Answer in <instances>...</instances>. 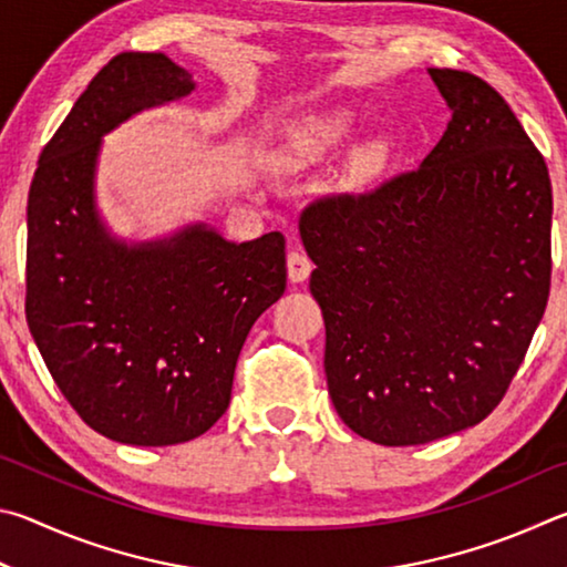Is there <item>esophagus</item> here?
Segmentation results:
<instances>
[{
  "label": "esophagus",
  "instance_id": "34e87169",
  "mask_svg": "<svg viewBox=\"0 0 567 567\" xmlns=\"http://www.w3.org/2000/svg\"><path fill=\"white\" fill-rule=\"evenodd\" d=\"M286 266H289V278L293 284L306 281V278H309V274H311V268H313L311 258L306 256L301 248H291L289 256H286Z\"/></svg>",
  "mask_w": 567,
  "mask_h": 567
}]
</instances>
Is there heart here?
I'll return each mask as SVG.
<instances>
[{
    "mask_svg": "<svg viewBox=\"0 0 567 567\" xmlns=\"http://www.w3.org/2000/svg\"><path fill=\"white\" fill-rule=\"evenodd\" d=\"M341 134V124L339 122H331L329 126L323 128V138H333V136H339Z\"/></svg>",
    "mask_w": 567,
    "mask_h": 567,
    "instance_id": "b5f03b06",
    "label": "heart"
}]
</instances>
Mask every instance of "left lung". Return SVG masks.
<instances>
[{"label":"left lung","instance_id":"1","mask_svg":"<svg viewBox=\"0 0 567 567\" xmlns=\"http://www.w3.org/2000/svg\"><path fill=\"white\" fill-rule=\"evenodd\" d=\"M429 74L453 116L421 166L316 198L299 221L329 395L381 445L439 441L493 413L550 293L543 154L481 76Z\"/></svg>","mask_w":567,"mask_h":567}]
</instances>
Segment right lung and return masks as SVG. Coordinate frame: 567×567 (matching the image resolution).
<instances>
[{"instance_id":"add662e5","label":"right lung","mask_w":567,"mask_h":567,"mask_svg":"<svg viewBox=\"0 0 567 567\" xmlns=\"http://www.w3.org/2000/svg\"><path fill=\"white\" fill-rule=\"evenodd\" d=\"M194 92L162 52H122L49 138L27 202V323L59 391L96 433L174 445L231 401L254 321L286 291V238L234 244L206 224L118 241L94 204L102 136Z\"/></svg>"}]
</instances>
